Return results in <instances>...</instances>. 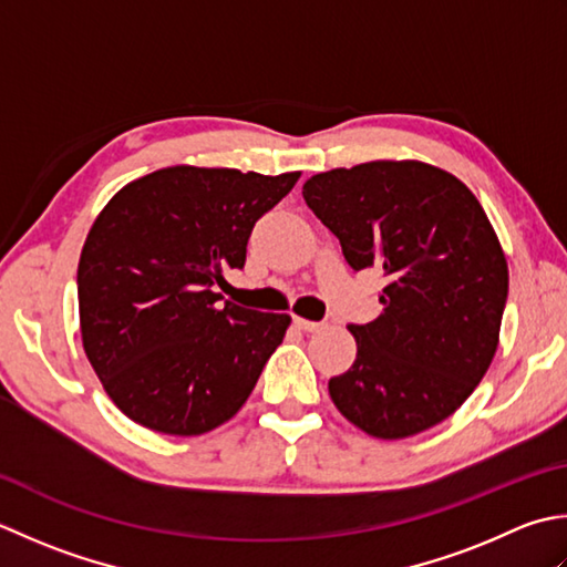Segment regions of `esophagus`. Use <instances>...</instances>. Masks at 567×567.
I'll return each instance as SVG.
<instances>
[{
  "label": "esophagus",
  "mask_w": 567,
  "mask_h": 567,
  "mask_svg": "<svg viewBox=\"0 0 567 567\" xmlns=\"http://www.w3.org/2000/svg\"><path fill=\"white\" fill-rule=\"evenodd\" d=\"M293 322H296V328L298 330H306V332H318L320 328H322V322H313V320H306V318H293Z\"/></svg>",
  "instance_id": "1"
}]
</instances>
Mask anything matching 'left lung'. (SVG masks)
Instances as JSON below:
<instances>
[{
  "instance_id": "left-lung-1",
  "label": "left lung",
  "mask_w": 567,
  "mask_h": 567,
  "mask_svg": "<svg viewBox=\"0 0 567 567\" xmlns=\"http://www.w3.org/2000/svg\"><path fill=\"white\" fill-rule=\"evenodd\" d=\"M354 271H384V313L348 326L354 364L328 381L357 429L403 441L450 419L494 360L509 267L465 183L423 161H369L303 183Z\"/></svg>"
}]
</instances>
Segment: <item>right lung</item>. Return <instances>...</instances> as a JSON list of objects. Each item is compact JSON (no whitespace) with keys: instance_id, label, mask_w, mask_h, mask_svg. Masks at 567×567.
Segmentation results:
<instances>
[{"instance_id":"1","label":"right lung","mask_w":567,"mask_h":567,"mask_svg":"<svg viewBox=\"0 0 567 567\" xmlns=\"http://www.w3.org/2000/svg\"><path fill=\"white\" fill-rule=\"evenodd\" d=\"M298 178L168 166L102 207L78 264L80 334L126 419L188 437L245 406L291 316L223 306L215 286L245 267L254 223Z\"/></svg>"}]
</instances>
